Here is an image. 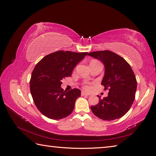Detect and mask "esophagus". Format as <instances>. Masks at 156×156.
<instances>
[{
	"instance_id": "1",
	"label": "esophagus",
	"mask_w": 156,
	"mask_h": 156,
	"mask_svg": "<svg viewBox=\"0 0 156 156\" xmlns=\"http://www.w3.org/2000/svg\"><path fill=\"white\" fill-rule=\"evenodd\" d=\"M81 96H89V94L83 91V92H81Z\"/></svg>"
}]
</instances>
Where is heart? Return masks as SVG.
I'll return each instance as SVG.
<instances>
[{"label": "heart", "instance_id": "b5f03b06", "mask_svg": "<svg viewBox=\"0 0 156 156\" xmlns=\"http://www.w3.org/2000/svg\"><path fill=\"white\" fill-rule=\"evenodd\" d=\"M84 88L86 90H89L90 89V87L89 85H84Z\"/></svg>", "mask_w": 156, "mask_h": 156}]
</instances>
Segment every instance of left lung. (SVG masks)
I'll use <instances>...</instances> for the list:
<instances>
[{
    "mask_svg": "<svg viewBox=\"0 0 156 156\" xmlns=\"http://www.w3.org/2000/svg\"><path fill=\"white\" fill-rule=\"evenodd\" d=\"M100 60L105 66L101 81L108 96L101 99L96 105L91 106L92 112L103 120L120 119L129 110L134 101L136 80L130 65L126 60L110 51H100L88 54Z\"/></svg>",
    "mask_w": 156,
    "mask_h": 156,
    "instance_id": "left-lung-1",
    "label": "left lung"
}]
</instances>
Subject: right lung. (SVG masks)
<instances>
[{
  "instance_id": "1",
  "label": "right lung",
  "mask_w": 156,
  "mask_h": 156,
  "mask_svg": "<svg viewBox=\"0 0 156 156\" xmlns=\"http://www.w3.org/2000/svg\"><path fill=\"white\" fill-rule=\"evenodd\" d=\"M88 53L58 51L44 56L32 71L30 81L33 100L41 114L59 120L72 112L81 90L61 88L62 79L69 77L73 69Z\"/></svg>"
}]
</instances>
